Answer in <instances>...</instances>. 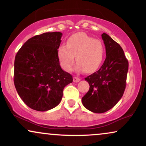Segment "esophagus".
<instances>
[{
  "mask_svg": "<svg viewBox=\"0 0 146 146\" xmlns=\"http://www.w3.org/2000/svg\"><path fill=\"white\" fill-rule=\"evenodd\" d=\"M80 78H79L78 77L74 76V78H73L74 82H80Z\"/></svg>",
  "mask_w": 146,
  "mask_h": 146,
  "instance_id": "1",
  "label": "esophagus"
}]
</instances>
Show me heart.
I'll use <instances>...</instances> for the list:
<instances>
[{
    "instance_id": "b5f03b06",
    "label": "heart",
    "mask_w": 146,
    "mask_h": 146,
    "mask_svg": "<svg viewBox=\"0 0 146 146\" xmlns=\"http://www.w3.org/2000/svg\"><path fill=\"white\" fill-rule=\"evenodd\" d=\"M104 48L100 40L94 39L84 33L70 36L66 45H61L58 50V56L65 70L72 69L76 60L77 69L90 73L98 68L103 60Z\"/></svg>"
}]
</instances>
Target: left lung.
<instances>
[{
	"mask_svg": "<svg viewBox=\"0 0 146 146\" xmlns=\"http://www.w3.org/2000/svg\"><path fill=\"white\" fill-rule=\"evenodd\" d=\"M102 38L106 58L98 70L85 78L90 88L82 98L86 108L98 113L112 108L122 97L128 71V61L120 45L106 33Z\"/></svg>",
	"mask_w": 146,
	"mask_h": 146,
	"instance_id": "left-lung-1",
	"label": "left lung"
}]
</instances>
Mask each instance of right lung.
<instances>
[{"instance_id":"right-lung-1","label":"right lung","mask_w":146,"mask_h":146,"mask_svg":"<svg viewBox=\"0 0 146 146\" xmlns=\"http://www.w3.org/2000/svg\"><path fill=\"white\" fill-rule=\"evenodd\" d=\"M62 34L46 33L28 40L15 56L14 83L19 96L31 108L44 111L57 106L70 74L60 65L58 49Z\"/></svg>"}]
</instances>
